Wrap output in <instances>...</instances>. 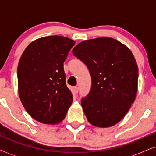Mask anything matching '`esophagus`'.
I'll return each mask as SVG.
<instances>
[{
    "instance_id": "1",
    "label": "esophagus",
    "mask_w": 156,
    "mask_h": 156,
    "mask_svg": "<svg viewBox=\"0 0 156 156\" xmlns=\"http://www.w3.org/2000/svg\"><path fill=\"white\" fill-rule=\"evenodd\" d=\"M78 91H79V87H74V93L75 94H77Z\"/></svg>"
}]
</instances>
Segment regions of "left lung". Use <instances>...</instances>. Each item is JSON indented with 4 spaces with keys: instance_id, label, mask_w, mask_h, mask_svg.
Returning <instances> with one entry per match:
<instances>
[{
    "instance_id": "8db88e82",
    "label": "left lung",
    "mask_w": 156,
    "mask_h": 156,
    "mask_svg": "<svg viewBox=\"0 0 156 156\" xmlns=\"http://www.w3.org/2000/svg\"><path fill=\"white\" fill-rule=\"evenodd\" d=\"M72 53L87 66L91 77V90L81 101L87 120L101 128L116 124L137 94L138 69L133 53L110 37L84 40Z\"/></svg>"
}]
</instances>
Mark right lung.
Masks as SVG:
<instances>
[{
	"label": "right lung",
	"instance_id": "add662e5",
	"mask_svg": "<svg viewBox=\"0 0 156 156\" xmlns=\"http://www.w3.org/2000/svg\"><path fill=\"white\" fill-rule=\"evenodd\" d=\"M74 44L62 36L41 37L32 42L20 57L19 97L27 112L40 123H59L72 103L63 63Z\"/></svg>",
	"mask_w": 156,
	"mask_h": 156
}]
</instances>
